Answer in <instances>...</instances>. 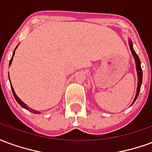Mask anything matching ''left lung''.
<instances>
[{
	"mask_svg": "<svg viewBox=\"0 0 152 152\" xmlns=\"http://www.w3.org/2000/svg\"><path fill=\"white\" fill-rule=\"evenodd\" d=\"M129 48H130L131 52H132V54L134 58V60H135V63H136V68H137V92H136V95H135V98H134V101L132 102L131 105H133L134 103V102L136 101V99H137V96L139 94V92H140L141 86H142V67H141V61L139 59V58L137 56V54L136 53V52L134 51V48H133V44L131 42V40H129Z\"/></svg>",
	"mask_w": 152,
	"mask_h": 152,
	"instance_id": "1",
	"label": "left lung"
}]
</instances>
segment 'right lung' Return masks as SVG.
Wrapping results in <instances>:
<instances>
[{
    "instance_id": "add662e5",
    "label": "right lung",
    "mask_w": 152,
    "mask_h": 152,
    "mask_svg": "<svg viewBox=\"0 0 152 152\" xmlns=\"http://www.w3.org/2000/svg\"><path fill=\"white\" fill-rule=\"evenodd\" d=\"M18 45L16 46V48H15V50H14V52H13V55H12L11 59H10V66L11 65L12 60H13V57L15 56V50H16V49L18 48ZM9 79H10V77H9ZM11 86V89H12V93H13V95H14V97H15V100H16V101L18 102V104H19V105L21 106V107H23V108L27 109V110H28V111H30V112H32V113H35V114H39V113H40V112H38V111H36V110H34V109H31V108H30V107H28V106L26 105V104H25L24 102H23V101H22L21 99H19V98H18V96L16 95V94H15V90H14V88H13V86Z\"/></svg>"
}]
</instances>
